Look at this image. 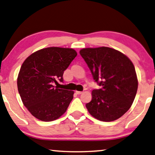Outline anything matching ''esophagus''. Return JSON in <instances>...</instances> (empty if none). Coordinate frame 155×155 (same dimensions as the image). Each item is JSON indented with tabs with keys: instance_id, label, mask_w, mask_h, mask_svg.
Returning a JSON list of instances; mask_svg holds the SVG:
<instances>
[{
	"instance_id": "obj_1",
	"label": "esophagus",
	"mask_w": 155,
	"mask_h": 155,
	"mask_svg": "<svg viewBox=\"0 0 155 155\" xmlns=\"http://www.w3.org/2000/svg\"><path fill=\"white\" fill-rule=\"evenodd\" d=\"M76 93L77 94H81L83 93V91H76Z\"/></svg>"
}]
</instances>
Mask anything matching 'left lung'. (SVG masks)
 I'll return each mask as SVG.
<instances>
[{
	"instance_id": "left-lung-1",
	"label": "left lung",
	"mask_w": 155,
	"mask_h": 155,
	"mask_svg": "<svg viewBox=\"0 0 155 155\" xmlns=\"http://www.w3.org/2000/svg\"><path fill=\"white\" fill-rule=\"evenodd\" d=\"M80 54L93 78L101 89L94 90L86 107L97 120L111 122L120 118L134 101L138 81L134 65L121 52L109 47L86 48Z\"/></svg>"
}]
</instances>
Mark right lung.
<instances>
[{"label": "right lung", "instance_id": "right-lung-1", "mask_svg": "<svg viewBox=\"0 0 155 155\" xmlns=\"http://www.w3.org/2000/svg\"><path fill=\"white\" fill-rule=\"evenodd\" d=\"M77 55L72 48L48 47L33 52L23 62L17 79L18 92L37 119L53 121L66 111L74 91L59 89L57 81H64V71Z\"/></svg>", "mask_w": 155, "mask_h": 155}]
</instances>
